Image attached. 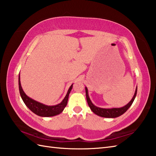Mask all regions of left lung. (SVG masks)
<instances>
[{
  "mask_svg": "<svg viewBox=\"0 0 156 156\" xmlns=\"http://www.w3.org/2000/svg\"><path fill=\"white\" fill-rule=\"evenodd\" d=\"M85 90H86V97H87L88 105L94 113L102 117L115 118V117H118L119 116H121L123 113H125V112L128 110V108L131 107V105L133 104V102L135 100V98L136 97V94H137V88H136V90H135L133 97L132 98L131 101L129 102L127 105H126L125 106H124V107H121V108H103L96 107L95 105L92 104L90 98H89L88 93V89L87 87H85Z\"/></svg>",
  "mask_w": 156,
  "mask_h": 156,
  "instance_id": "8db88e82",
  "label": "left lung"
}]
</instances>
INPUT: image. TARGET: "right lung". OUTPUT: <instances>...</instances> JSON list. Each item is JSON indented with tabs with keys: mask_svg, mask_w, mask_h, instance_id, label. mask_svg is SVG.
Masks as SVG:
<instances>
[{
	"mask_svg": "<svg viewBox=\"0 0 156 156\" xmlns=\"http://www.w3.org/2000/svg\"><path fill=\"white\" fill-rule=\"evenodd\" d=\"M73 84L71 85V87L68 89V91L66 94L65 98H64L60 103L54 105V106H48L40 103L37 101H36L34 99L29 98L27 97L26 94L23 90V88L21 87V82H20V75L19 76V92L21 94V97L23 99V102L25 104V105L30 109V110L34 112L35 114L37 115L40 116V117H53V116L59 115V113L64 111V108L66 107L68 103V97L69 94L70 93V91L72 88Z\"/></svg>",
	"mask_w": 156,
	"mask_h": 156,
	"instance_id": "right-lung-1",
	"label": "right lung"
}]
</instances>
